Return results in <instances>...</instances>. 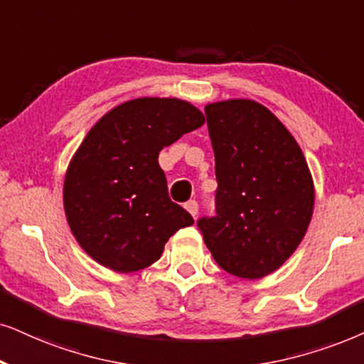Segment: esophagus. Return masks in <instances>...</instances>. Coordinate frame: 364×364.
<instances>
[{
  "mask_svg": "<svg viewBox=\"0 0 364 364\" xmlns=\"http://www.w3.org/2000/svg\"><path fill=\"white\" fill-rule=\"evenodd\" d=\"M185 208H186L188 211H190L193 218H196V215H198V201H195V200L186 201V203H185Z\"/></svg>",
  "mask_w": 364,
  "mask_h": 364,
  "instance_id": "34e87169",
  "label": "esophagus"
}]
</instances>
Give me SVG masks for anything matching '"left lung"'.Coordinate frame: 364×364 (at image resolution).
Returning <instances> with one entry per match:
<instances>
[{
    "label": "left lung",
    "instance_id": "obj_1",
    "mask_svg": "<svg viewBox=\"0 0 364 364\" xmlns=\"http://www.w3.org/2000/svg\"><path fill=\"white\" fill-rule=\"evenodd\" d=\"M215 153V216L198 228L216 264L240 279L279 269L306 235L314 186L301 148L264 105L235 99L205 107Z\"/></svg>",
    "mask_w": 364,
    "mask_h": 364
}]
</instances>
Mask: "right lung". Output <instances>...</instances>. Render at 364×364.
<instances>
[{"label":"right lung","mask_w":364,"mask_h":364,"mask_svg":"<svg viewBox=\"0 0 364 364\" xmlns=\"http://www.w3.org/2000/svg\"><path fill=\"white\" fill-rule=\"evenodd\" d=\"M203 122L185 100L146 97L117 105L90 129L68 166L63 206L92 259L136 272L159 259L179 228L195 223L169 198L158 156Z\"/></svg>","instance_id":"obj_1"}]
</instances>
